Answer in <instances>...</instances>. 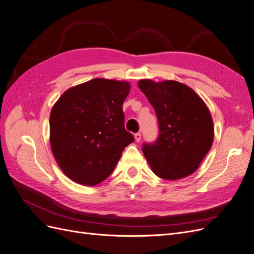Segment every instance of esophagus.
<instances>
[{"label":"esophagus","mask_w":254,"mask_h":254,"mask_svg":"<svg viewBox=\"0 0 254 254\" xmlns=\"http://www.w3.org/2000/svg\"><path fill=\"white\" fill-rule=\"evenodd\" d=\"M134 138H135V141L136 142H139V141H140V139H141V134L140 133H136L134 135Z\"/></svg>","instance_id":"obj_1"}]
</instances>
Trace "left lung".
<instances>
[{
	"label": "left lung",
	"mask_w": 254,
	"mask_h": 254,
	"mask_svg": "<svg viewBox=\"0 0 254 254\" xmlns=\"http://www.w3.org/2000/svg\"><path fill=\"white\" fill-rule=\"evenodd\" d=\"M138 87L156 113L159 136L142 152L158 177L177 181L199 168L214 139L207 104L191 87L174 80H139Z\"/></svg>",
	"instance_id": "obj_1"
}]
</instances>
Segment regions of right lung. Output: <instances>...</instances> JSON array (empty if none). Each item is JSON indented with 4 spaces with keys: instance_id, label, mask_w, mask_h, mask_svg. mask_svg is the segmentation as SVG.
Returning <instances> with one entry per match:
<instances>
[{
    "instance_id": "right-lung-1",
    "label": "right lung",
    "mask_w": 254,
    "mask_h": 254,
    "mask_svg": "<svg viewBox=\"0 0 254 254\" xmlns=\"http://www.w3.org/2000/svg\"><path fill=\"white\" fill-rule=\"evenodd\" d=\"M130 89L127 81L96 78L72 86L50 116V141L63 173L84 186L108 178L125 148L134 141L122 111Z\"/></svg>"
}]
</instances>
